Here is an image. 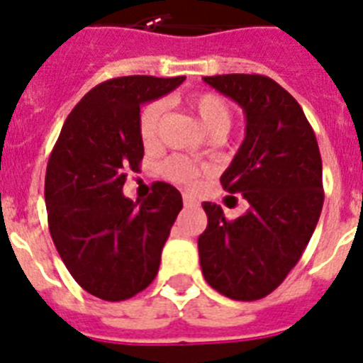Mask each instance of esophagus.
<instances>
[{"instance_id": "34e87169", "label": "esophagus", "mask_w": 363, "mask_h": 363, "mask_svg": "<svg viewBox=\"0 0 363 363\" xmlns=\"http://www.w3.org/2000/svg\"><path fill=\"white\" fill-rule=\"evenodd\" d=\"M182 201H184V206H195L197 204V199L191 194H182Z\"/></svg>"}]
</instances>
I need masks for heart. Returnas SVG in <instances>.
<instances>
[{
    "mask_svg": "<svg viewBox=\"0 0 363 363\" xmlns=\"http://www.w3.org/2000/svg\"><path fill=\"white\" fill-rule=\"evenodd\" d=\"M188 106L197 115L201 124L208 129V133H212L213 137L225 135L230 129V125H232L234 113H232V107H230L228 100L225 96H220V94H194L188 100ZM162 115L164 102H160V100H155V102H150L147 106H144L140 115H138V135H140V140H143V144L146 147L155 146L159 143ZM206 172L208 166L191 162V160L184 159V157H169L162 164L164 177L173 182H179V184H194Z\"/></svg>",
    "mask_w": 363,
    "mask_h": 363,
    "instance_id": "obj_1",
    "label": "heart"
}]
</instances>
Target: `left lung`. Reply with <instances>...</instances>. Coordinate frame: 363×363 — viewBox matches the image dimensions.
I'll use <instances>...</instances> for the list:
<instances>
[{
  "mask_svg": "<svg viewBox=\"0 0 363 363\" xmlns=\"http://www.w3.org/2000/svg\"><path fill=\"white\" fill-rule=\"evenodd\" d=\"M204 82L247 116L245 140L220 184L250 208L228 220L219 204L203 203L201 269L223 296L254 301L281 285L313 238L323 206L320 147L301 106L272 78L217 74Z\"/></svg>",
  "mask_w": 363,
  "mask_h": 363,
  "instance_id": "obj_1",
  "label": "left lung"
}]
</instances>
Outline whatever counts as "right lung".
Here are the masks:
<instances>
[{
    "instance_id": "obj_1",
    "label": "right lung",
    "mask_w": 363,
    "mask_h": 363,
    "mask_svg": "<svg viewBox=\"0 0 363 363\" xmlns=\"http://www.w3.org/2000/svg\"><path fill=\"white\" fill-rule=\"evenodd\" d=\"M186 77H121L99 84L74 106L60 131L45 173L50 238L74 281L106 301L143 292L159 272L160 252L182 210L168 182H153L143 203L122 194L140 169L144 102Z\"/></svg>"
}]
</instances>
